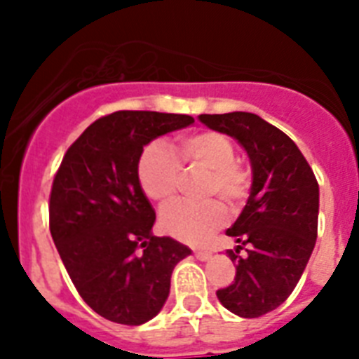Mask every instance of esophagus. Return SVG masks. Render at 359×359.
Wrapping results in <instances>:
<instances>
[{
  "label": "esophagus",
  "instance_id": "obj_1",
  "mask_svg": "<svg viewBox=\"0 0 359 359\" xmlns=\"http://www.w3.org/2000/svg\"><path fill=\"white\" fill-rule=\"evenodd\" d=\"M194 255H196L197 259H199V261H208V259L212 257V253H210V251L197 250V251H194Z\"/></svg>",
  "mask_w": 359,
  "mask_h": 359
}]
</instances>
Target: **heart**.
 Returning <instances> with one entry per match:
<instances>
[{
  "instance_id": "b5f03b06",
  "label": "heart",
  "mask_w": 359,
  "mask_h": 359,
  "mask_svg": "<svg viewBox=\"0 0 359 359\" xmlns=\"http://www.w3.org/2000/svg\"><path fill=\"white\" fill-rule=\"evenodd\" d=\"M180 160L188 168L207 171L203 196L224 197L231 207H238L251 188V173L236 160L235 143L222 132L203 130L182 137ZM180 163L165 143L147 145L137 160V180L143 194L158 205L175 199L180 186ZM227 222V208L218 199L179 201L169 205L160 216L163 233L188 244H205Z\"/></svg>"
}]
</instances>
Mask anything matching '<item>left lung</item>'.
I'll use <instances>...</instances> for the list:
<instances>
[{"mask_svg": "<svg viewBox=\"0 0 359 359\" xmlns=\"http://www.w3.org/2000/svg\"><path fill=\"white\" fill-rule=\"evenodd\" d=\"M199 121L235 137L250 156V197L227 229L238 242L227 250L236 276L216 296L238 317H261L289 298L306 270L317 242L318 182L294 141L259 115L233 111L199 115Z\"/></svg>", "mask_w": 359, "mask_h": 359, "instance_id": "8db88e82", "label": "left lung"}]
</instances>
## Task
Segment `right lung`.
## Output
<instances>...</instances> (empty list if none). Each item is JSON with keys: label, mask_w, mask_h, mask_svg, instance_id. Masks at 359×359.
I'll return each mask as SVG.
<instances>
[{"label": "right lung", "mask_w": 359, "mask_h": 359, "mask_svg": "<svg viewBox=\"0 0 359 359\" xmlns=\"http://www.w3.org/2000/svg\"><path fill=\"white\" fill-rule=\"evenodd\" d=\"M191 123L158 111L104 115L69 147L53 177V244L83 302L111 323L140 326L156 317L173 268L191 253L152 235L156 214L137 180L143 147Z\"/></svg>", "instance_id": "obj_1"}]
</instances>
